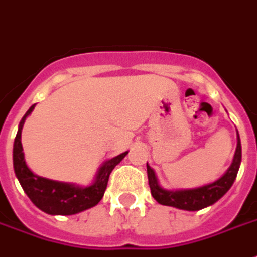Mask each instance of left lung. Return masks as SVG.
I'll list each match as a JSON object with an SVG mask.
<instances>
[{"instance_id": "1", "label": "left lung", "mask_w": 257, "mask_h": 257, "mask_svg": "<svg viewBox=\"0 0 257 257\" xmlns=\"http://www.w3.org/2000/svg\"><path fill=\"white\" fill-rule=\"evenodd\" d=\"M241 140L237 131V149L232 157L231 165L228 167L226 172L220 178L212 182V183L204 184L194 189H173L167 190L162 187L154 169L147 164V178H149V186H150L151 195L154 197L158 204L165 206H173L178 209L183 210H199L208 208L210 205L217 202L224 194L231 189L234 180L237 178L238 169L241 165Z\"/></svg>"}]
</instances>
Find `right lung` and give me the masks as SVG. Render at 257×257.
Wrapping results in <instances>:
<instances>
[{
    "mask_svg": "<svg viewBox=\"0 0 257 257\" xmlns=\"http://www.w3.org/2000/svg\"><path fill=\"white\" fill-rule=\"evenodd\" d=\"M34 107L36 104H33L22 118L14 143V169L22 189L25 190L31 202L48 215H75L93 208L104 195L111 171L122 161L128 151L103 162L89 186L58 182L38 176L27 167L22 146V129L26 118L30 115Z\"/></svg>",
    "mask_w": 257,
    "mask_h": 257,
    "instance_id": "obj_1",
    "label": "right lung"
}]
</instances>
